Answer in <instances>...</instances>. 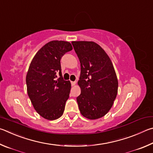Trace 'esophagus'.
<instances>
[{"instance_id":"obj_1","label":"esophagus","mask_w":153,"mask_h":153,"mask_svg":"<svg viewBox=\"0 0 153 153\" xmlns=\"http://www.w3.org/2000/svg\"><path fill=\"white\" fill-rule=\"evenodd\" d=\"M71 85H72V86H74L75 85H76V82H73V81H71Z\"/></svg>"}]
</instances>
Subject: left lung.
I'll list each match as a JSON object with an SVG mask.
<instances>
[{"mask_svg": "<svg viewBox=\"0 0 153 153\" xmlns=\"http://www.w3.org/2000/svg\"><path fill=\"white\" fill-rule=\"evenodd\" d=\"M81 63L78 81L81 95L76 98L82 116L89 120L108 113L116 98L118 81L111 59L94 42H72Z\"/></svg>", "mask_w": 153, "mask_h": 153, "instance_id": "8db88e82", "label": "left lung"}]
</instances>
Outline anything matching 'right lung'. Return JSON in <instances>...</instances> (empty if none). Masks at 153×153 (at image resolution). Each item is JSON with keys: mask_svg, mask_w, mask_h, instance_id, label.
Listing matches in <instances>:
<instances>
[{"mask_svg": "<svg viewBox=\"0 0 153 153\" xmlns=\"http://www.w3.org/2000/svg\"><path fill=\"white\" fill-rule=\"evenodd\" d=\"M72 50L68 42L51 41L40 48L29 65L27 91L34 109L44 119L54 120L64 113L71 84L62 77L60 59ZM57 71L61 77L56 80Z\"/></svg>", "mask_w": 153, "mask_h": 153, "instance_id": "1", "label": "right lung"}]
</instances>
